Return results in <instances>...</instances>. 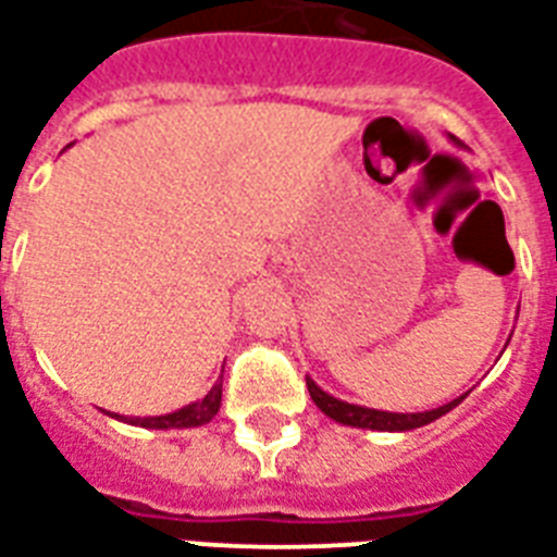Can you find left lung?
<instances>
[{"mask_svg": "<svg viewBox=\"0 0 557 557\" xmlns=\"http://www.w3.org/2000/svg\"><path fill=\"white\" fill-rule=\"evenodd\" d=\"M306 387H309V396L323 413L335 419L341 424H349V428H364V431H413V428H422V424L436 422L440 416L450 413L454 407L468 396H459L454 401L442 407H433V410H422V413H389V410H375V407H361L349 405V401H341V398L330 396L326 389H321L309 375H306Z\"/></svg>", "mask_w": 557, "mask_h": 557, "instance_id": "left-lung-1", "label": "left lung"}]
</instances>
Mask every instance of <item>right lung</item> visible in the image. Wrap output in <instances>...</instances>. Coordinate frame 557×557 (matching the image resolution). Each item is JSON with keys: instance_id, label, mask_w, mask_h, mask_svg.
Listing matches in <instances>:
<instances>
[{"instance_id": "1", "label": "right lung", "mask_w": 557, "mask_h": 557, "mask_svg": "<svg viewBox=\"0 0 557 557\" xmlns=\"http://www.w3.org/2000/svg\"><path fill=\"white\" fill-rule=\"evenodd\" d=\"M219 405H222V375L213 387L208 389V396L199 398V401H190L182 410H173V413L164 416H121L109 413L117 422L135 424V428H152V431H185V428H199V424H208L213 416L219 413Z\"/></svg>"}]
</instances>
